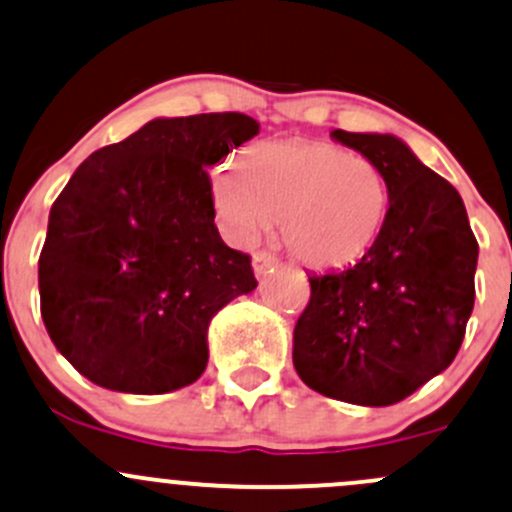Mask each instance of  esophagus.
<instances>
[{
    "label": "esophagus",
    "instance_id": "1",
    "mask_svg": "<svg viewBox=\"0 0 512 512\" xmlns=\"http://www.w3.org/2000/svg\"><path fill=\"white\" fill-rule=\"evenodd\" d=\"M277 257L272 255V252H267V250H262V252H257L255 257H252V270H255V274L257 277H262V274H267L272 270L274 265H277Z\"/></svg>",
    "mask_w": 512,
    "mask_h": 512
}]
</instances>
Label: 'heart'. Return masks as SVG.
Instances as JSON below:
<instances>
[{"label":"heart","instance_id":"1","mask_svg":"<svg viewBox=\"0 0 512 512\" xmlns=\"http://www.w3.org/2000/svg\"><path fill=\"white\" fill-rule=\"evenodd\" d=\"M213 203L220 225L250 245L282 220L287 250L314 270L363 260L383 235L390 179L373 159L316 139L257 144L218 166Z\"/></svg>","mask_w":512,"mask_h":512}]
</instances>
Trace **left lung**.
I'll list each match as a JSON object with an SVG mask.
<instances>
[{
    "mask_svg": "<svg viewBox=\"0 0 512 512\" xmlns=\"http://www.w3.org/2000/svg\"><path fill=\"white\" fill-rule=\"evenodd\" d=\"M392 188L373 250L341 272L309 277L294 326V368L311 390L363 407L410 397L451 365L473 311L478 242L459 191L395 134L343 132Z\"/></svg>",
    "mask_w": 512,
    "mask_h": 512,
    "instance_id": "8db88e82",
    "label": "left lung"
}]
</instances>
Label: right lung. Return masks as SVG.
Here are the masks:
<instances>
[{
	"mask_svg": "<svg viewBox=\"0 0 512 512\" xmlns=\"http://www.w3.org/2000/svg\"><path fill=\"white\" fill-rule=\"evenodd\" d=\"M260 132L240 112L157 117L75 169L39 257L53 346L90 383L161 395L196 383L208 326L257 287L215 228L208 166Z\"/></svg>",
	"mask_w": 512,
	"mask_h": 512,
	"instance_id": "obj_1",
	"label": "right lung"
}]
</instances>
